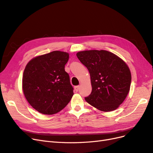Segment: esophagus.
Returning a JSON list of instances; mask_svg holds the SVG:
<instances>
[{
	"label": "esophagus",
	"instance_id": "esophagus-1",
	"mask_svg": "<svg viewBox=\"0 0 153 153\" xmlns=\"http://www.w3.org/2000/svg\"><path fill=\"white\" fill-rule=\"evenodd\" d=\"M79 86H75V87H74V89H75V91H76V92H77V91H78V90H79Z\"/></svg>",
	"mask_w": 153,
	"mask_h": 153
}]
</instances>
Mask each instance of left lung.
Returning <instances> with one entry per match:
<instances>
[{"instance_id": "obj_1", "label": "left lung", "mask_w": 153, "mask_h": 153, "mask_svg": "<svg viewBox=\"0 0 153 153\" xmlns=\"http://www.w3.org/2000/svg\"><path fill=\"white\" fill-rule=\"evenodd\" d=\"M90 73L92 92L85 98L103 112L116 110L129 93L131 75L126 63L106 50H85L76 53Z\"/></svg>"}]
</instances>
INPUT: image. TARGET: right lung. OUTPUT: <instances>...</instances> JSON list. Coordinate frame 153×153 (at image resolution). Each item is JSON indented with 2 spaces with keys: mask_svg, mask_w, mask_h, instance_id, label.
I'll return each instance as SVG.
<instances>
[{
  "mask_svg": "<svg viewBox=\"0 0 153 153\" xmlns=\"http://www.w3.org/2000/svg\"><path fill=\"white\" fill-rule=\"evenodd\" d=\"M69 53L62 51L39 55L27 63L22 89L29 103L38 112L52 115L60 112L74 94L64 67Z\"/></svg>",
  "mask_w": 153,
  "mask_h": 153,
  "instance_id": "right-lung-1",
  "label": "right lung"
}]
</instances>
